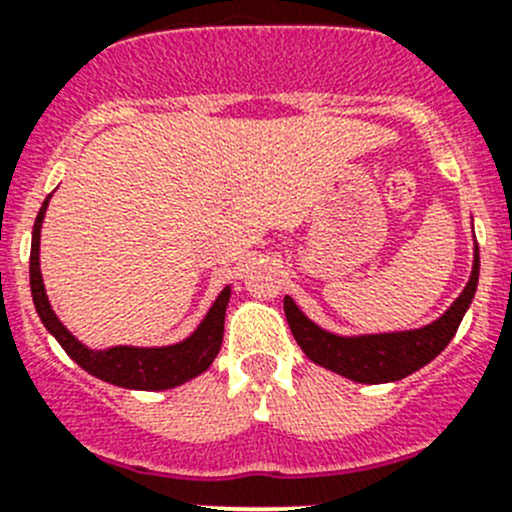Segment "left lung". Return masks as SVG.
Wrapping results in <instances>:
<instances>
[{"instance_id": "1", "label": "left lung", "mask_w": 512, "mask_h": 512, "mask_svg": "<svg viewBox=\"0 0 512 512\" xmlns=\"http://www.w3.org/2000/svg\"><path fill=\"white\" fill-rule=\"evenodd\" d=\"M480 278V250L475 245L470 280L460 298L444 310L442 318L424 328L396 333H371V336H336L315 326L308 315L285 295V318L290 323L295 341L313 364L331 369L358 384H386L399 381L427 366L432 358L447 348L462 323V315L470 308Z\"/></svg>"}]
</instances>
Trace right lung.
Masks as SVG:
<instances>
[{
	"label": "right lung",
	"instance_id": "add662e5",
	"mask_svg": "<svg viewBox=\"0 0 512 512\" xmlns=\"http://www.w3.org/2000/svg\"><path fill=\"white\" fill-rule=\"evenodd\" d=\"M52 197V194H50ZM50 197L42 202V209L37 212L35 227H32V250H30V288L32 300H35L37 315L45 323L47 331L57 338L65 353L73 358L80 369L93 374L95 379H103L113 386H123V389H141V391H161L174 389V386L184 384V381L194 379L202 371L212 366L217 358L219 348H222L224 336V313H227V303L232 290L227 288L217 295L209 313L204 315V321L199 323L197 331L189 338L171 346L159 348H138V346H113L103 348V351H93L85 343H80L68 328L62 326L60 318L52 310L50 300H47L45 283H42L40 272V229L42 219H45L47 204Z\"/></svg>",
	"mask_w": 512,
	"mask_h": 512
}]
</instances>
